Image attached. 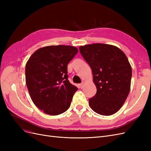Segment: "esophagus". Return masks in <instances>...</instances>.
Wrapping results in <instances>:
<instances>
[{"label": "esophagus", "instance_id": "34e87169", "mask_svg": "<svg viewBox=\"0 0 151 151\" xmlns=\"http://www.w3.org/2000/svg\"><path fill=\"white\" fill-rule=\"evenodd\" d=\"M79 86H80V88H81V89H82V88H83V86H84V83H83L80 84H79Z\"/></svg>", "mask_w": 151, "mask_h": 151}]
</instances>
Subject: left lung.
I'll return each mask as SVG.
<instances>
[{"label": "left lung", "instance_id": "obj_1", "mask_svg": "<svg viewBox=\"0 0 151 151\" xmlns=\"http://www.w3.org/2000/svg\"><path fill=\"white\" fill-rule=\"evenodd\" d=\"M79 51L92 70L97 92L89 104L99 115L117 112L129 94L132 67L122 50L113 45L94 43L79 47Z\"/></svg>", "mask_w": 151, "mask_h": 151}]
</instances>
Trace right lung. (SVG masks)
<instances>
[{"label":"right lung","mask_w":151,"mask_h":151,"mask_svg":"<svg viewBox=\"0 0 151 151\" xmlns=\"http://www.w3.org/2000/svg\"><path fill=\"white\" fill-rule=\"evenodd\" d=\"M78 52L75 47L52 45L36 50L27 62L26 83L32 101L50 115L66 111L77 87L68 80L67 64Z\"/></svg>","instance_id":"right-lung-1"}]
</instances>
